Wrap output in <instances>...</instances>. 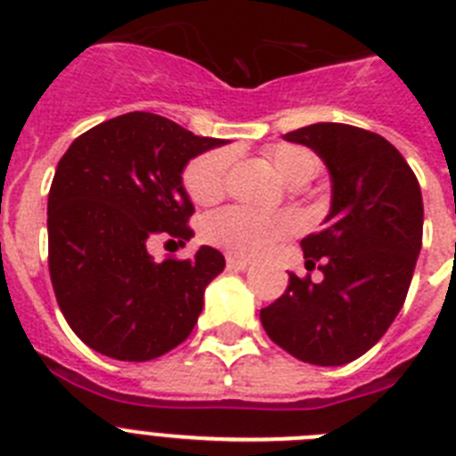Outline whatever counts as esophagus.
<instances>
[{"label": "esophagus", "mask_w": 456, "mask_h": 456, "mask_svg": "<svg viewBox=\"0 0 456 456\" xmlns=\"http://www.w3.org/2000/svg\"><path fill=\"white\" fill-rule=\"evenodd\" d=\"M225 263H228V269H232V272H244V269H248V260H241V257L237 256H228L225 257Z\"/></svg>", "instance_id": "34e87169"}]
</instances>
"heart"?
<instances>
[{"instance_id": "b5f03b06", "label": "heart", "mask_w": 456, "mask_h": 456, "mask_svg": "<svg viewBox=\"0 0 456 456\" xmlns=\"http://www.w3.org/2000/svg\"><path fill=\"white\" fill-rule=\"evenodd\" d=\"M265 159L288 187H304L317 173L315 155L301 146H272L265 151ZM231 164V151H209L189 164L184 171V189L193 203L212 205L224 196L228 189ZM297 228L299 224L289 212L260 215L247 208H224L205 219L203 237L209 244L235 256L251 257L267 251L276 241L294 235Z\"/></svg>"}]
</instances>
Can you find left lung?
<instances>
[{
  "mask_svg": "<svg viewBox=\"0 0 456 456\" xmlns=\"http://www.w3.org/2000/svg\"><path fill=\"white\" fill-rule=\"evenodd\" d=\"M331 175V209L304 237L320 283L289 273L281 299L260 310L267 336L304 363L345 365L374 347L404 305L422 247V193L400 151L354 125L315 123L288 132Z\"/></svg>",
  "mask_w": 456,
  "mask_h": 456,
  "instance_id": "1",
  "label": "left lung"
}]
</instances>
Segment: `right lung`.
Instances as JSON below:
<instances>
[{
	"instance_id": "obj_1",
	"label": "right lung",
	"mask_w": 456,
	"mask_h": 456,
	"mask_svg": "<svg viewBox=\"0 0 456 456\" xmlns=\"http://www.w3.org/2000/svg\"><path fill=\"white\" fill-rule=\"evenodd\" d=\"M224 143L148 111L72 141L47 196V241L56 301L84 345L141 363L187 340L225 260L200 247L191 260L155 263L148 241L162 232L189 241L193 205L183 171Z\"/></svg>"
}]
</instances>
